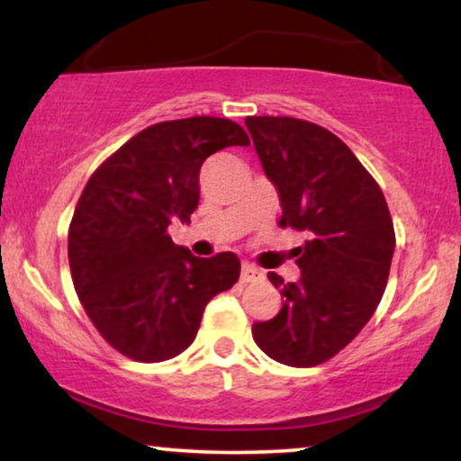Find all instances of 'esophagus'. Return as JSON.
Listing matches in <instances>:
<instances>
[{
	"mask_svg": "<svg viewBox=\"0 0 461 461\" xmlns=\"http://www.w3.org/2000/svg\"><path fill=\"white\" fill-rule=\"evenodd\" d=\"M262 277V273L258 271L256 267H251V264H242V271H240V282L242 284H251V282H258V279Z\"/></svg>",
	"mask_w": 461,
	"mask_h": 461,
	"instance_id": "esophagus-1",
	"label": "esophagus"
}]
</instances>
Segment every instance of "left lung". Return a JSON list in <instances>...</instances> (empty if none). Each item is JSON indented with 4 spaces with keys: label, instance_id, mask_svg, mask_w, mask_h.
Here are the masks:
<instances>
[{
    "label": "left lung",
    "instance_id": "obj_1",
    "mask_svg": "<svg viewBox=\"0 0 461 461\" xmlns=\"http://www.w3.org/2000/svg\"><path fill=\"white\" fill-rule=\"evenodd\" d=\"M264 173L282 201L279 227L305 231L301 279L284 284V305L251 327L256 345L288 366H319L342 351L377 310L394 253V225L373 176L321 125L293 116H247Z\"/></svg>",
    "mask_w": 461,
    "mask_h": 461
}]
</instances>
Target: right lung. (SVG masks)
<instances>
[{"instance_id": "add662e5", "label": "right lung", "mask_w": 461, "mask_h": 461, "mask_svg": "<svg viewBox=\"0 0 461 461\" xmlns=\"http://www.w3.org/2000/svg\"><path fill=\"white\" fill-rule=\"evenodd\" d=\"M249 145L230 119L190 116L149 125L88 177L68 225V267L79 303L121 356L164 362L193 345L208 301L238 282L231 251L194 258L168 236L199 203L208 156Z\"/></svg>"}]
</instances>
